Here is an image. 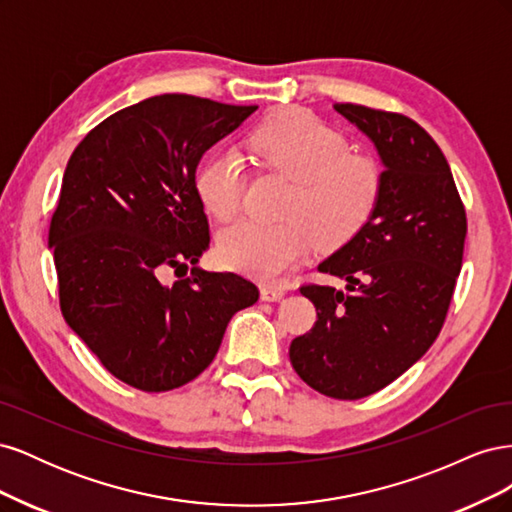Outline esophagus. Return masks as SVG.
<instances>
[{
    "label": "esophagus",
    "mask_w": 512,
    "mask_h": 512,
    "mask_svg": "<svg viewBox=\"0 0 512 512\" xmlns=\"http://www.w3.org/2000/svg\"><path fill=\"white\" fill-rule=\"evenodd\" d=\"M286 294V290L282 286H271V284H265L260 288V297L262 301H280Z\"/></svg>",
    "instance_id": "esophagus-1"
}]
</instances>
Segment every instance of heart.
I'll return each instance as SVG.
<instances>
[{
  "label": "heart",
  "mask_w": 512,
  "mask_h": 512,
  "mask_svg": "<svg viewBox=\"0 0 512 512\" xmlns=\"http://www.w3.org/2000/svg\"><path fill=\"white\" fill-rule=\"evenodd\" d=\"M250 149L273 173L292 181L284 222H239L222 230L218 252L226 267L258 280H277L314 243L339 247L354 239L378 209L382 170L337 130L303 111H282L250 134ZM196 196L222 222L241 209L243 162L237 151H215L194 175Z\"/></svg>",
  "instance_id": "obj_1"
}]
</instances>
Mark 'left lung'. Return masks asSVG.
Returning a JSON list of instances; mask_svg holds the SVG:
<instances>
[{
    "label": "left lung",
    "mask_w": 512,
    "mask_h": 512,
    "mask_svg": "<svg viewBox=\"0 0 512 512\" xmlns=\"http://www.w3.org/2000/svg\"><path fill=\"white\" fill-rule=\"evenodd\" d=\"M384 164L378 209L318 267L346 290L305 284L316 322L294 337L290 363L318 393L361 399L384 389L436 342L461 271L468 220L451 166L406 115L335 104Z\"/></svg>",
    "instance_id": "8db88e82"
}]
</instances>
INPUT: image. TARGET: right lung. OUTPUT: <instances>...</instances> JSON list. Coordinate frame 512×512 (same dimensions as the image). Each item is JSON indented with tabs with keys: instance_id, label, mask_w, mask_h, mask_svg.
Masks as SVG:
<instances>
[{
	"instance_id": "1",
	"label": "right lung",
	"mask_w": 512,
	"mask_h": 512,
	"mask_svg": "<svg viewBox=\"0 0 512 512\" xmlns=\"http://www.w3.org/2000/svg\"><path fill=\"white\" fill-rule=\"evenodd\" d=\"M256 108L153 96L98 123L68 160L49 228L61 314L138 391L194 380L230 318L258 301L256 284L237 273L178 275L211 243L196 166ZM170 268L180 280L164 285Z\"/></svg>"
}]
</instances>
